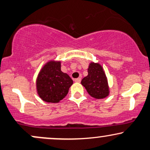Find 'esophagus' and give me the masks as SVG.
Returning a JSON list of instances; mask_svg holds the SVG:
<instances>
[{
  "instance_id": "obj_1",
  "label": "esophagus",
  "mask_w": 150,
  "mask_h": 150,
  "mask_svg": "<svg viewBox=\"0 0 150 150\" xmlns=\"http://www.w3.org/2000/svg\"><path fill=\"white\" fill-rule=\"evenodd\" d=\"M75 82H81V78L80 77H78V78H76L75 80Z\"/></svg>"
}]
</instances>
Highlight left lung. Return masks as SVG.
<instances>
[{"label": "left lung", "instance_id": "8db88e82", "mask_svg": "<svg viewBox=\"0 0 150 150\" xmlns=\"http://www.w3.org/2000/svg\"><path fill=\"white\" fill-rule=\"evenodd\" d=\"M88 75L81 81V84L91 97L100 99L107 97L110 94L108 79L102 65L91 62L87 69Z\"/></svg>", "mask_w": 150, "mask_h": 150}]
</instances>
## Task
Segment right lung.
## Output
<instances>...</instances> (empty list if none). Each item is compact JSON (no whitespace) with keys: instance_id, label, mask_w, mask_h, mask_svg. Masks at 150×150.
I'll use <instances>...</instances> for the list:
<instances>
[{"instance_id":"obj_1","label":"right lung","mask_w":150,"mask_h":150,"mask_svg":"<svg viewBox=\"0 0 150 150\" xmlns=\"http://www.w3.org/2000/svg\"><path fill=\"white\" fill-rule=\"evenodd\" d=\"M61 62L51 60L43 65L36 80V89L42 100L58 103L68 94L73 81L61 69Z\"/></svg>"}]
</instances>
